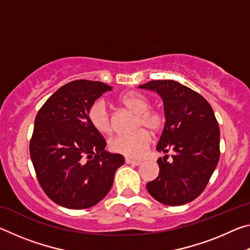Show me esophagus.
Wrapping results in <instances>:
<instances>
[{
	"instance_id": "1",
	"label": "esophagus",
	"mask_w": 250,
	"mask_h": 250,
	"mask_svg": "<svg viewBox=\"0 0 250 250\" xmlns=\"http://www.w3.org/2000/svg\"><path fill=\"white\" fill-rule=\"evenodd\" d=\"M125 163L126 164H131V166H141V161H134V160H131V159H125Z\"/></svg>"
}]
</instances>
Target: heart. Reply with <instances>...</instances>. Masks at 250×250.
Segmentation results:
<instances>
[{"mask_svg":"<svg viewBox=\"0 0 250 250\" xmlns=\"http://www.w3.org/2000/svg\"><path fill=\"white\" fill-rule=\"evenodd\" d=\"M120 104L134 115H137V128L141 129L132 134L116 135L109 141L110 150L128 158H140L150 146L151 132H158L164 125V116L159 109L150 108V100L146 96L137 92H128L120 97ZM88 120L90 125L100 133L112 132V120L104 100H97L88 110Z\"/></svg>","mask_w":250,"mask_h":250,"instance_id":"heart-1","label":"heart"}]
</instances>
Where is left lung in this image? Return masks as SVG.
I'll list each match as a JSON object with an SVG mask.
<instances>
[{"label":"left lung","mask_w":250,"mask_h":250,"mask_svg":"<svg viewBox=\"0 0 250 250\" xmlns=\"http://www.w3.org/2000/svg\"><path fill=\"white\" fill-rule=\"evenodd\" d=\"M139 88L162 98L166 125L156 150L174 151L171 162L158 160L159 176L146 184L147 192L162 204L184 205L201 195L216 168L218 122L204 97L175 80H151Z\"/></svg>","instance_id":"left-lung-1"}]
</instances>
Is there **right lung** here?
I'll use <instances>...</instances> for the list:
<instances>
[{"label": "right lung", "mask_w": 250, "mask_h": 250, "mask_svg": "<svg viewBox=\"0 0 250 250\" xmlns=\"http://www.w3.org/2000/svg\"><path fill=\"white\" fill-rule=\"evenodd\" d=\"M111 87L74 80L46 100L35 118L29 154L46 195L62 207L83 209L109 193L121 154L104 150L103 135L88 120L90 105Z\"/></svg>", "instance_id": "obj_1"}]
</instances>
